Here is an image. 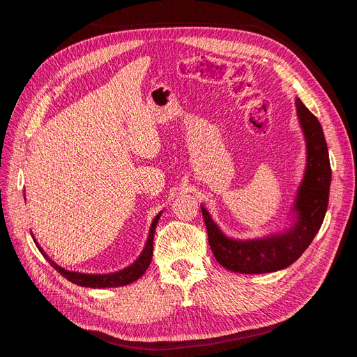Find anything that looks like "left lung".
<instances>
[{
  "label": "left lung",
  "mask_w": 357,
  "mask_h": 357,
  "mask_svg": "<svg viewBox=\"0 0 357 357\" xmlns=\"http://www.w3.org/2000/svg\"><path fill=\"white\" fill-rule=\"evenodd\" d=\"M295 104L307 143V168L295 199L294 226L283 234L264 238L234 240L220 231L201 205L213 255L215 261L229 271L265 274L287 268L307 250L325 219L332 174L328 144L317 117L299 98Z\"/></svg>",
  "instance_id": "8db88e82"
}]
</instances>
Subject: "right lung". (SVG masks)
<instances>
[{
  "label": "right lung",
  "instance_id": "add662e5",
  "mask_svg": "<svg viewBox=\"0 0 357 357\" xmlns=\"http://www.w3.org/2000/svg\"><path fill=\"white\" fill-rule=\"evenodd\" d=\"M160 218V213L156 215L152 222V226H150V232H149V238L146 243V247L143 253L139 255V257L137 261L126 266L122 271H117V273H112V274H82V273H74V271H67V269L61 268L59 265H56L55 262L52 261V259L43 252V248L38 245V243L34 240L36 245L38 247V250L41 252V255L45 256L49 264L56 269L58 273H61L62 277H66L68 282L77 284V286H83V287H92V289H104V287H119V286H126L129 283L135 282L139 277H142L146 269L149 268L150 262H152V255H153V236H155V229H156V225L158 220Z\"/></svg>",
  "mask_w": 357,
  "mask_h": 357
}]
</instances>
